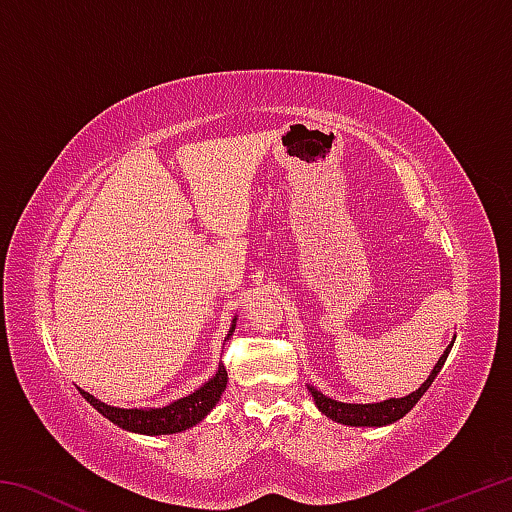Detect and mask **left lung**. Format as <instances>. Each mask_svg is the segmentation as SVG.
<instances>
[{
    "instance_id": "1",
    "label": "left lung",
    "mask_w": 512,
    "mask_h": 512,
    "mask_svg": "<svg viewBox=\"0 0 512 512\" xmlns=\"http://www.w3.org/2000/svg\"><path fill=\"white\" fill-rule=\"evenodd\" d=\"M449 350H452V345H449L443 357L438 359V363L431 370L429 379L424 381L418 391L406 395V397H400V400H386V402H377V404H343V402L329 400V397L318 393L316 388H311V386H309V393H311V397H314L318 409L323 411L327 418H332L341 424H350V427H381V424H391L395 420L404 418V415L409 413L415 404H418L420 397L427 393L431 381L436 379L440 368H443Z\"/></svg>"
}]
</instances>
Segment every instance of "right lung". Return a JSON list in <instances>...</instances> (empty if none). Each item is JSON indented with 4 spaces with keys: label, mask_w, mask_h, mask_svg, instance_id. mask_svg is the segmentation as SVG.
Listing matches in <instances>:
<instances>
[{
    "label": "right lung",
    "mask_w": 512,
    "mask_h": 512,
    "mask_svg": "<svg viewBox=\"0 0 512 512\" xmlns=\"http://www.w3.org/2000/svg\"><path fill=\"white\" fill-rule=\"evenodd\" d=\"M232 329H235V325H232ZM225 384H228V372H225V366H219L216 375L207 381V384L198 388V391L183 397V400H176L169 406H162V409H117V406L99 402L97 397H92L85 391H81V395L103 415V418H108L121 429L146 433V436H164V433L185 431L189 427H194L196 422H201L205 415L214 409L216 402H219L221 393L225 391Z\"/></svg>",
    "instance_id": "add662e5"
}]
</instances>
